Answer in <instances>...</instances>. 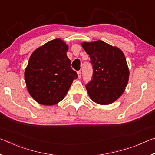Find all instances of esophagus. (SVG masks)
Here are the masks:
<instances>
[{"mask_svg":"<svg viewBox=\"0 0 155 155\" xmlns=\"http://www.w3.org/2000/svg\"><path fill=\"white\" fill-rule=\"evenodd\" d=\"M77 74H78V78H80L81 77V71H78L77 72Z\"/></svg>","mask_w":155,"mask_h":155,"instance_id":"1","label":"esophagus"}]
</instances>
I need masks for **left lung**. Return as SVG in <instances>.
Returning <instances> with one entry per match:
<instances>
[{"instance_id":"left-lung-1","label":"left lung","mask_w":155,"mask_h":155,"mask_svg":"<svg viewBox=\"0 0 155 155\" xmlns=\"http://www.w3.org/2000/svg\"><path fill=\"white\" fill-rule=\"evenodd\" d=\"M93 65L92 80L86 85L91 101L107 105L124 92L129 78L127 59L119 48L102 40L81 43Z\"/></svg>"}]
</instances>
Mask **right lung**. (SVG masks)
I'll return each mask as SVG.
<instances>
[{"label":"right lung","mask_w":155,"mask_h":155,"mask_svg":"<svg viewBox=\"0 0 155 155\" xmlns=\"http://www.w3.org/2000/svg\"><path fill=\"white\" fill-rule=\"evenodd\" d=\"M68 45L60 38L33 52L25 68L26 87L39 104L51 106L61 101L78 75L67 56Z\"/></svg>","instance_id":"obj_1"}]
</instances>
